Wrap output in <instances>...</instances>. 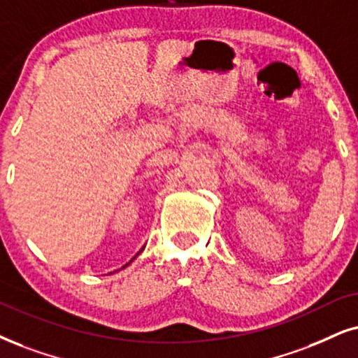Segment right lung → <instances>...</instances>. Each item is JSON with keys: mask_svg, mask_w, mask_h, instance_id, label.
Listing matches in <instances>:
<instances>
[{"mask_svg": "<svg viewBox=\"0 0 358 358\" xmlns=\"http://www.w3.org/2000/svg\"><path fill=\"white\" fill-rule=\"evenodd\" d=\"M142 250H143V248H142ZM125 266H129V264H125ZM125 266H124V268H125Z\"/></svg>", "mask_w": 358, "mask_h": 358, "instance_id": "add662e5", "label": "right lung"}]
</instances>
